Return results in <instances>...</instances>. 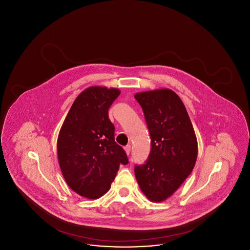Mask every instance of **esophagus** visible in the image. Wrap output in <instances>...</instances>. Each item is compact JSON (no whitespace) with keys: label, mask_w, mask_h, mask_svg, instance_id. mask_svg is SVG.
<instances>
[{"label":"esophagus","mask_w":250,"mask_h":250,"mask_svg":"<svg viewBox=\"0 0 250 250\" xmlns=\"http://www.w3.org/2000/svg\"><path fill=\"white\" fill-rule=\"evenodd\" d=\"M124 149H125V153H126V154H127V155H129V154H130V151H131L130 144H128V145H126V146H125V147H124Z\"/></svg>","instance_id":"34e87169"}]
</instances>
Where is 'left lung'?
Wrapping results in <instances>:
<instances>
[{"instance_id": "obj_1", "label": "left lung", "mask_w": 250, "mask_h": 250, "mask_svg": "<svg viewBox=\"0 0 250 250\" xmlns=\"http://www.w3.org/2000/svg\"><path fill=\"white\" fill-rule=\"evenodd\" d=\"M135 98L143 107L151 138L150 155L144 164L135 166V175L148 200L163 202L192 172L197 138L187 108L173 91L142 92Z\"/></svg>"}]
</instances>
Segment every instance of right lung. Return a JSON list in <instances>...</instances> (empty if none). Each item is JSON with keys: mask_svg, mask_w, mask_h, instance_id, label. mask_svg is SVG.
I'll return each mask as SVG.
<instances>
[{"mask_svg": "<svg viewBox=\"0 0 250 250\" xmlns=\"http://www.w3.org/2000/svg\"><path fill=\"white\" fill-rule=\"evenodd\" d=\"M119 89L93 86L75 99L57 141L61 171L72 190L95 200L109 190L121 164L128 158L115 143L108 108Z\"/></svg>", "mask_w": 250, "mask_h": 250, "instance_id": "add662e5", "label": "right lung"}]
</instances>
